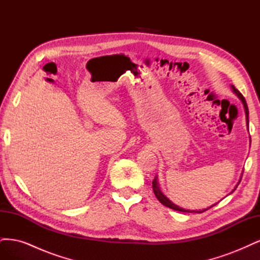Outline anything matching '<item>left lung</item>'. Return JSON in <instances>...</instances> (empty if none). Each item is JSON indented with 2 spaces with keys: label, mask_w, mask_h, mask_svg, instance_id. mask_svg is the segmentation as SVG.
I'll return each mask as SVG.
<instances>
[{
  "label": "left lung",
  "mask_w": 260,
  "mask_h": 260,
  "mask_svg": "<svg viewBox=\"0 0 260 260\" xmlns=\"http://www.w3.org/2000/svg\"><path fill=\"white\" fill-rule=\"evenodd\" d=\"M232 90H233V92L237 94V95L240 98V100L243 102V105H244V108H245V114H246V120H247V125H248V107H247V104H246V101H245V99H244V96L242 95V93L238 90V89H235L234 86L232 85ZM241 182V181H240ZM153 191H154V194H155V196L157 198V200H158L162 205H165L166 207H169V208H171V209H174V210H178V211H182V212H198V214H201V212H204L205 210H207V209H209V208H207V209H203V210H188V209H183V208H181V207H179V206H177V205H175L174 203H171L166 196H165L161 192H160V190H159V187H158V185H157V181H156V178L153 180ZM212 206H215V205H212ZM211 206V207H212Z\"/></svg>",
  "instance_id": "left-lung-1"
}]
</instances>
